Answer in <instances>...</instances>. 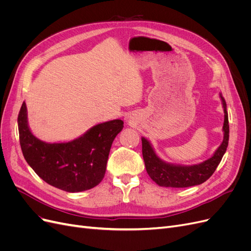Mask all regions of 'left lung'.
<instances>
[{"label": "left lung", "instance_id": "obj_1", "mask_svg": "<svg viewBox=\"0 0 251 251\" xmlns=\"http://www.w3.org/2000/svg\"><path fill=\"white\" fill-rule=\"evenodd\" d=\"M220 98L224 109V124H223V141L215 151L214 155L207 160L198 164L184 165L166 162L159 157L151 146L150 140L141 137L142 141V156L146 169L151 179L159 186L164 187H189L202 184L203 182L210 178L216 171L217 166L221 162L222 157L228 147L229 140V125L228 113H227L226 101L222 93Z\"/></svg>", "mask_w": 251, "mask_h": 251}]
</instances>
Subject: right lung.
Listing matches in <instances>:
<instances>
[{
	"label": "right lung",
	"instance_id": "add662e5",
	"mask_svg": "<svg viewBox=\"0 0 251 251\" xmlns=\"http://www.w3.org/2000/svg\"><path fill=\"white\" fill-rule=\"evenodd\" d=\"M18 126L23 155L37 176L62 191L78 193L93 188L103 179L112 143L124 128V121L95 125L70 141L46 142L30 130L24 101Z\"/></svg>",
	"mask_w": 251,
	"mask_h": 251
}]
</instances>
